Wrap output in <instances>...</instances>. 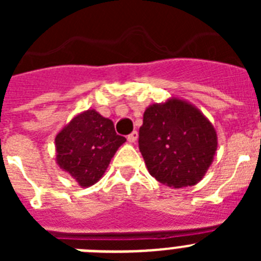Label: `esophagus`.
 Wrapping results in <instances>:
<instances>
[{"mask_svg":"<svg viewBox=\"0 0 261 261\" xmlns=\"http://www.w3.org/2000/svg\"><path fill=\"white\" fill-rule=\"evenodd\" d=\"M137 138H138V132L137 130H133V132L128 136V141L133 144V142L137 141Z\"/></svg>","mask_w":261,"mask_h":261,"instance_id":"34e87169","label":"esophagus"}]
</instances>
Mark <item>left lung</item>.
<instances>
[{
    "label": "left lung",
    "mask_w": 261,
    "mask_h": 261,
    "mask_svg": "<svg viewBox=\"0 0 261 261\" xmlns=\"http://www.w3.org/2000/svg\"><path fill=\"white\" fill-rule=\"evenodd\" d=\"M217 145L213 124L184 99L172 96L145 110L138 146L159 183L172 188L197 184L213 162Z\"/></svg>",
    "instance_id": "obj_1"
}]
</instances>
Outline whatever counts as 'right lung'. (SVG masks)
Returning <instances> with one entry per match:
<instances>
[{
  "label": "right lung",
  "mask_w": 261,
  "mask_h": 261,
  "mask_svg": "<svg viewBox=\"0 0 261 261\" xmlns=\"http://www.w3.org/2000/svg\"><path fill=\"white\" fill-rule=\"evenodd\" d=\"M125 141V137L116 135L112 120L95 110L84 111L56 135V163L78 186L86 188L102 179Z\"/></svg>",
  "instance_id": "obj_1"
}]
</instances>
